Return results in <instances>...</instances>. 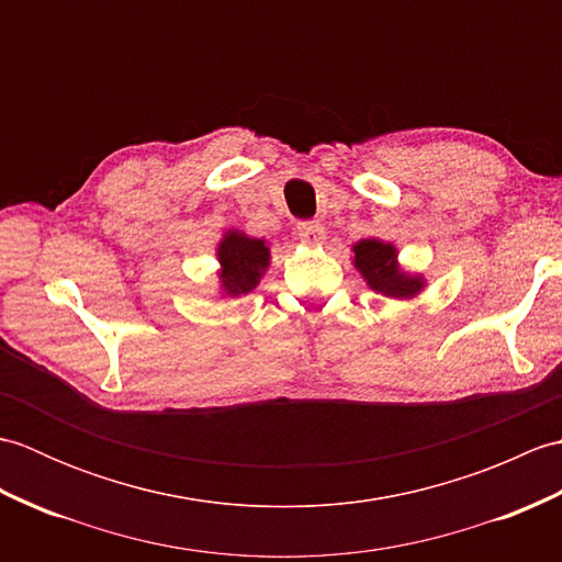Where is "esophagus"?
Here are the masks:
<instances>
[{
  "label": "esophagus",
  "mask_w": 562,
  "mask_h": 562,
  "mask_svg": "<svg viewBox=\"0 0 562 562\" xmlns=\"http://www.w3.org/2000/svg\"><path fill=\"white\" fill-rule=\"evenodd\" d=\"M296 236H300L304 244L316 246V244H324L326 229L318 222H300L296 224Z\"/></svg>",
  "instance_id": "esophagus-1"
}]
</instances>
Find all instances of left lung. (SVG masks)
Instances as JSON below:
<instances>
[{
	"instance_id": "left-lung-1",
	"label": "left lung",
	"mask_w": 562,
	"mask_h": 562,
	"mask_svg": "<svg viewBox=\"0 0 562 562\" xmlns=\"http://www.w3.org/2000/svg\"><path fill=\"white\" fill-rule=\"evenodd\" d=\"M355 268L362 272V278L372 290L393 296V300H408L423 290V278L408 274L398 268L396 248L379 238H364L355 244Z\"/></svg>"
}]
</instances>
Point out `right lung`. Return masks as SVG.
<instances>
[{"mask_svg": "<svg viewBox=\"0 0 562 562\" xmlns=\"http://www.w3.org/2000/svg\"><path fill=\"white\" fill-rule=\"evenodd\" d=\"M222 262V290L229 296L246 294L260 282L270 262V248L262 238H250L241 232H226L217 248Z\"/></svg>", "mask_w": 562, "mask_h": 562, "instance_id": "obj_1", "label": "right lung"}]
</instances>
